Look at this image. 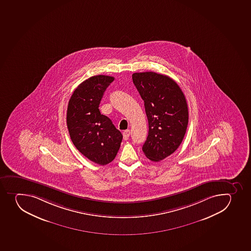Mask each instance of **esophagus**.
I'll return each instance as SVG.
<instances>
[{
  "mask_svg": "<svg viewBox=\"0 0 251 251\" xmlns=\"http://www.w3.org/2000/svg\"><path fill=\"white\" fill-rule=\"evenodd\" d=\"M129 136H130V130H126V131L123 132V136H124L125 141L128 139Z\"/></svg>",
  "mask_w": 251,
  "mask_h": 251,
  "instance_id": "obj_1",
  "label": "esophagus"
}]
</instances>
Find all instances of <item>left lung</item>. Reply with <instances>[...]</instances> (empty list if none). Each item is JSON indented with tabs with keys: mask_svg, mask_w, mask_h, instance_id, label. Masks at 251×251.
<instances>
[{
	"mask_svg": "<svg viewBox=\"0 0 251 251\" xmlns=\"http://www.w3.org/2000/svg\"><path fill=\"white\" fill-rule=\"evenodd\" d=\"M132 81L148 119V136L142 151L149 159L158 162L174 153L184 139L189 122L186 99L176 82L164 75L134 73Z\"/></svg>",
	"mask_w": 251,
	"mask_h": 251,
	"instance_id": "left-lung-1",
	"label": "left lung"
}]
</instances>
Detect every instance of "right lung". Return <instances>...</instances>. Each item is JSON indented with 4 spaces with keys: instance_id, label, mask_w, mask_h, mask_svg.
<instances>
[{
    "instance_id": "obj_1",
    "label": "right lung",
    "mask_w": 251,
    "mask_h": 251,
    "mask_svg": "<svg viewBox=\"0 0 251 251\" xmlns=\"http://www.w3.org/2000/svg\"><path fill=\"white\" fill-rule=\"evenodd\" d=\"M114 79L102 75L90 77L75 89L67 106V127L74 146L89 160L102 166L115 159L123 139L98 108Z\"/></svg>"
}]
</instances>
